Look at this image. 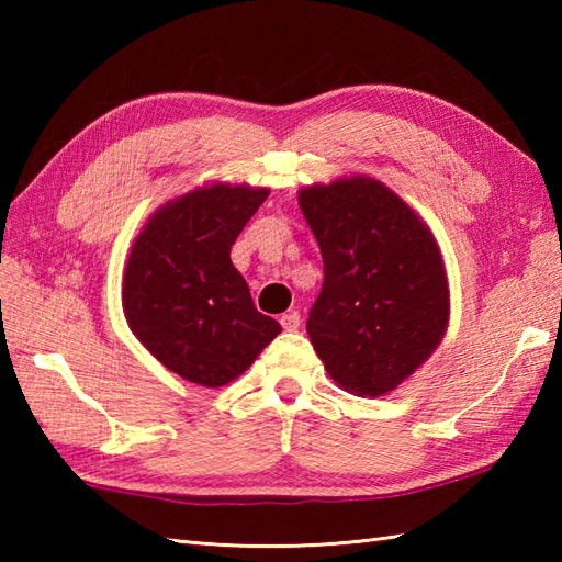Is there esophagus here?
Instances as JSON below:
<instances>
[{
  "label": "esophagus",
  "instance_id": "1",
  "mask_svg": "<svg viewBox=\"0 0 562 562\" xmlns=\"http://www.w3.org/2000/svg\"><path fill=\"white\" fill-rule=\"evenodd\" d=\"M300 324H302V318L296 312H288V314L280 316V326L284 330H296V328H300Z\"/></svg>",
  "mask_w": 562,
  "mask_h": 562
}]
</instances>
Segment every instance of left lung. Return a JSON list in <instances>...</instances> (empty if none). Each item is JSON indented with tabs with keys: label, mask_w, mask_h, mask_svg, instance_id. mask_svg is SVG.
<instances>
[{
	"label": "left lung",
	"mask_w": 562,
	"mask_h": 562,
	"mask_svg": "<svg viewBox=\"0 0 562 562\" xmlns=\"http://www.w3.org/2000/svg\"><path fill=\"white\" fill-rule=\"evenodd\" d=\"M300 207L324 258L308 338L342 391L384 396L437 350L449 326L447 270L435 236L369 176L302 188Z\"/></svg>",
	"instance_id": "obj_1"
}]
</instances>
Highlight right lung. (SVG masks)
<instances>
[{
	"label": "right lung",
	"mask_w": 562,
	"mask_h": 562,
	"mask_svg": "<svg viewBox=\"0 0 562 562\" xmlns=\"http://www.w3.org/2000/svg\"><path fill=\"white\" fill-rule=\"evenodd\" d=\"M268 188L212 183L169 200L130 248L123 312L137 340L193 384L217 389L282 330L260 314L232 246Z\"/></svg>",
	"instance_id": "1"
}]
</instances>
